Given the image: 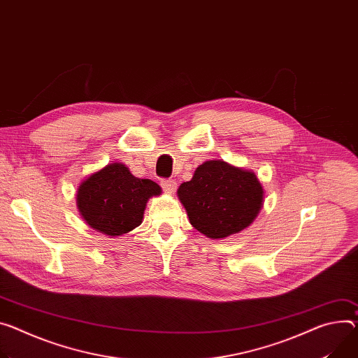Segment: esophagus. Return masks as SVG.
Segmentation results:
<instances>
[{
    "instance_id": "esophagus-1",
    "label": "esophagus",
    "mask_w": 358,
    "mask_h": 358,
    "mask_svg": "<svg viewBox=\"0 0 358 358\" xmlns=\"http://www.w3.org/2000/svg\"><path fill=\"white\" fill-rule=\"evenodd\" d=\"M161 187L169 192H174L177 189V182L174 180H161Z\"/></svg>"
}]
</instances>
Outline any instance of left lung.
<instances>
[{
	"label": "left lung",
	"mask_w": 358,
	"mask_h": 358,
	"mask_svg": "<svg viewBox=\"0 0 358 358\" xmlns=\"http://www.w3.org/2000/svg\"><path fill=\"white\" fill-rule=\"evenodd\" d=\"M264 191L254 173L213 159L178 188L192 227L210 238H224L248 227L262 210Z\"/></svg>",
	"instance_id": "8db88e82"
}]
</instances>
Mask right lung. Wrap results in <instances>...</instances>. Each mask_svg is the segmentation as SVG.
<instances>
[{
  "label": "right lung",
  "instance_id": "right-lung-1",
  "mask_svg": "<svg viewBox=\"0 0 358 358\" xmlns=\"http://www.w3.org/2000/svg\"><path fill=\"white\" fill-rule=\"evenodd\" d=\"M159 192L154 181L137 178L124 164L113 162L80 185L77 206L92 229L122 236L143 222L148 199Z\"/></svg>",
  "mask_w": 358,
  "mask_h": 358
}]
</instances>
